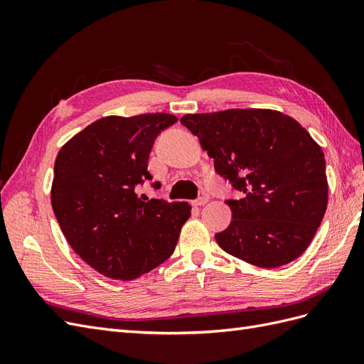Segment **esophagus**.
Returning a JSON list of instances; mask_svg holds the SVG:
<instances>
[{
	"label": "esophagus",
	"mask_w": 364,
	"mask_h": 364,
	"mask_svg": "<svg viewBox=\"0 0 364 364\" xmlns=\"http://www.w3.org/2000/svg\"><path fill=\"white\" fill-rule=\"evenodd\" d=\"M193 203H194L196 206H203V205H206V203H208V197L202 196V197H199V199H196Z\"/></svg>",
	"instance_id": "esophagus-1"
}]
</instances>
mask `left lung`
I'll list each match as a JSON object with an SVG mask.
<instances>
[{"mask_svg": "<svg viewBox=\"0 0 364 364\" xmlns=\"http://www.w3.org/2000/svg\"><path fill=\"white\" fill-rule=\"evenodd\" d=\"M181 123L200 139L220 178L243 194L225 200L232 222L215 234L218 246L262 269L301 257L328 203L323 151L310 134L270 109L188 114Z\"/></svg>", "mask_w": 364, "mask_h": 364, "instance_id": "obj_1", "label": "left lung"}]
</instances>
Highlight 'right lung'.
I'll use <instances>...</instances> for the list:
<instances>
[{
  "instance_id": "right-lung-1",
  "label": "right lung",
  "mask_w": 364,
  "mask_h": 364,
  "mask_svg": "<svg viewBox=\"0 0 364 364\" xmlns=\"http://www.w3.org/2000/svg\"><path fill=\"white\" fill-rule=\"evenodd\" d=\"M176 121L170 114L100 118L71 138L54 162L51 206L62 232L107 278L136 279L168 259L191 215L186 202H144L135 193L153 179L147 167L155 139Z\"/></svg>"
}]
</instances>
